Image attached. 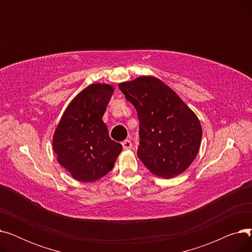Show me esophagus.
<instances>
[{
	"instance_id": "obj_1",
	"label": "esophagus",
	"mask_w": 252,
	"mask_h": 252,
	"mask_svg": "<svg viewBox=\"0 0 252 252\" xmlns=\"http://www.w3.org/2000/svg\"><path fill=\"white\" fill-rule=\"evenodd\" d=\"M122 145H123V148L125 150H129V149H131V147H133V145H131V142L129 140H125L122 143Z\"/></svg>"
}]
</instances>
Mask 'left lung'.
Listing matches in <instances>:
<instances>
[{
	"mask_svg": "<svg viewBox=\"0 0 252 252\" xmlns=\"http://www.w3.org/2000/svg\"><path fill=\"white\" fill-rule=\"evenodd\" d=\"M135 106L140 122L138 157L164 179L186 170L199 151L202 128L196 114L175 91L155 76L143 75L118 85Z\"/></svg>",
	"mask_w": 252,
	"mask_h": 252,
	"instance_id": "1",
	"label": "left lung"
}]
</instances>
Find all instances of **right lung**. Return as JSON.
<instances>
[{"label": "right lung", "mask_w": 252, "mask_h": 252, "mask_svg": "<svg viewBox=\"0 0 252 252\" xmlns=\"http://www.w3.org/2000/svg\"><path fill=\"white\" fill-rule=\"evenodd\" d=\"M113 91L107 84L88 86L69 103L55 129L57 161L77 181L94 182L107 175L123 150L102 121Z\"/></svg>", "instance_id": "obj_1"}]
</instances>
